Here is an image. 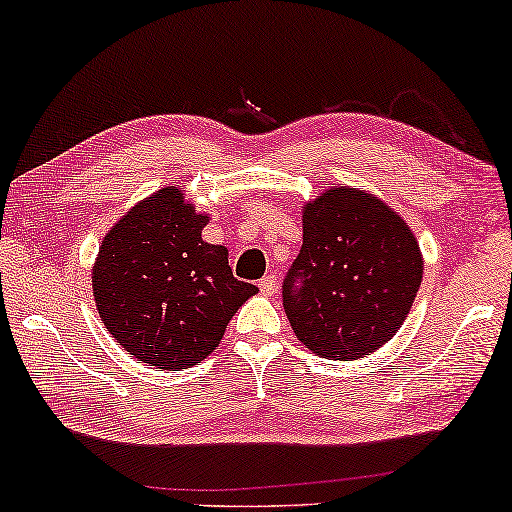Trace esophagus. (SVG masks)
<instances>
[{
    "label": "esophagus",
    "instance_id": "obj_1",
    "mask_svg": "<svg viewBox=\"0 0 512 512\" xmlns=\"http://www.w3.org/2000/svg\"><path fill=\"white\" fill-rule=\"evenodd\" d=\"M258 287H261V292L266 294V296H273V294L277 292V280H275V275H266V277H263V280L258 282Z\"/></svg>",
    "mask_w": 512,
    "mask_h": 512
}]
</instances>
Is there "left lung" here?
I'll use <instances>...</instances> for the list:
<instances>
[{
  "mask_svg": "<svg viewBox=\"0 0 512 512\" xmlns=\"http://www.w3.org/2000/svg\"><path fill=\"white\" fill-rule=\"evenodd\" d=\"M422 282L418 239L387 204L334 187L304 208V244L282 304L306 349L356 361L389 342Z\"/></svg>",
  "mask_w": 512,
  "mask_h": 512,
  "instance_id": "1",
  "label": "left lung"
}]
</instances>
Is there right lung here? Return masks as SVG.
I'll return each instance as SVG.
<instances>
[{
  "label": "right lung",
  "instance_id": "add662e5",
  "mask_svg": "<svg viewBox=\"0 0 512 512\" xmlns=\"http://www.w3.org/2000/svg\"><path fill=\"white\" fill-rule=\"evenodd\" d=\"M206 216L163 187L113 225L92 273L97 311L118 344L163 370L197 365L256 285L232 275L225 246L206 244Z\"/></svg>",
  "mask_w": 512,
  "mask_h": 512
}]
</instances>
